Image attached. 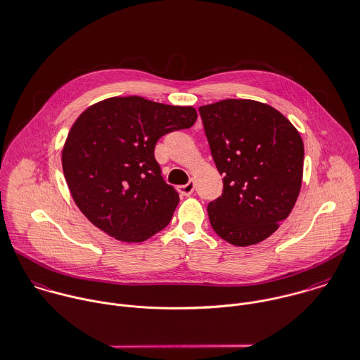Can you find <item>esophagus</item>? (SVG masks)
I'll list each match as a JSON object with an SVG mask.
<instances>
[{"instance_id":"obj_1","label":"esophagus","mask_w":360,"mask_h":360,"mask_svg":"<svg viewBox=\"0 0 360 360\" xmlns=\"http://www.w3.org/2000/svg\"><path fill=\"white\" fill-rule=\"evenodd\" d=\"M193 189H195V184H193V181H189L186 185H181V186H178V192H179L182 196H191V195H192V192H193Z\"/></svg>"}]
</instances>
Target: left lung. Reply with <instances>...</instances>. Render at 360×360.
<instances>
[{
    "label": "left lung",
    "mask_w": 360,
    "mask_h": 360,
    "mask_svg": "<svg viewBox=\"0 0 360 360\" xmlns=\"http://www.w3.org/2000/svg\"><path fill=\"white\" fill-rule=\"evenodd\" d=\"M223 193L207 206L213 230L236 247L272 236L293 210L303 181L304 144L278 109L252 99L199 108Z\"/></svg>",
    "instance_id": "8db88e82"
}]
</instances>
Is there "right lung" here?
I'll use <instances>...</instances> for the list:
<instances>
[{"instance_id":"right-lung-1","label":"right lung","mask_w":360,"mask_h":360,"mask_svg":"<svg viewBox=\"0 0 360 360\" xmlns=\"http://www.w3.org/2000/svg\"><path fill=\"white\" fill-rule=\"evenodd\" d=\"M193 106L141 96H112L88 106L61 151L74 203L99 230L123 243H143L165 229L179 203L154 158L164 134L191 127Z\"/></svg>"}]
</instances>
